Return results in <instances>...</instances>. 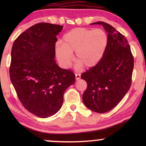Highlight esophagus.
Wrapping results in <instances>:
<instances>
[{"label": "esophagus", "instance_id": "34e87169", "mask_svg": "<svg viewBox=\"0 0 146 146\" xmlns=\"http://www.w3.org/2000/svg\"><path fill=\"white\" fill-rule=\"evenodd\" d=\"M75 76H76V80H79L81 77V75H80V73H76Z\"/></svg>", "mask_w": 146, "mask_h": 146}]
</instances>
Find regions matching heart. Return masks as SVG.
Here are the masks:
<instances>
[{
    "label": "heart",
    "mask_w": 146,
    "mask_h": 146,
    "mask_svg": "<svg viewBox=\"0 0 146 146\" xmlns=\"http://www.w3.org/2000/svg\"><path fill=\"white\" fill-rule=\"evenodd\" d=\"M108 43L104 30L76 28L63 36L62 44L56 45L58 60L64 66L70 64L72 53L77 62L86 68L94 66L101 60Z\"/></svg>",
    "instance_id": "heart-1"
}]
</instances>
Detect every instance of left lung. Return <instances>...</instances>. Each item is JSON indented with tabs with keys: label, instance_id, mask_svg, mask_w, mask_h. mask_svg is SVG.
Listing matches in <instances>:
<instances>
[{
	"label": "left lung",
	"instance_id": "obj_1",
	"mask_svg": "<svg viewBox=\"0 0 146 146\" xmlns=\"http://www.w3.org/2000/svg\"><path fill=\"white\" fill-rule=\"evenodd\" d=\"M108 33V43L101 60L82 74L87 83L82 96L86 106L98 113L107 112L117 105L131 84L133 56L128 42L109 24L97 22Z\"/></svg>",
	"mask_w": 146,
	"mask_h": 146
}]
</instances>
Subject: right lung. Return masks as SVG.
Listing matches in <instances>:
<instances>
[{"mask_svg": "<svg viewBox=\"0 0 146 146\" xmlns=\"http://www.w3.org/2000/svg\"><path fill=\"white\" fill-rule=\"evenodd\" d=\"M62 29L36 24L19 35L12 48L11 82L25 108L42 118L59 111L66 90L75 82L73 72L60 68L54 59L56 36Z\"/></svg>", "mask_w": 146, "mask_h": 146, "instance_id": "add662e5", "label": "right lung"}]
</instances>
